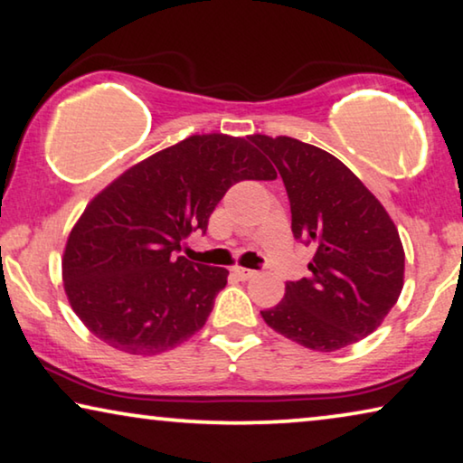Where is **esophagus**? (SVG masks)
<instances>
[{"instance_id":"esophagus-1","label":"esophagus","mask_w":463,"mask_h":463,"mask_svg":"<svg viewBox=\"0 0 463 463\" xmlns=\"http://www.w3.org/2000/svg\"><path fill=\"white\" fill-rule=\"evenodd\" d=\"M232 272H234V275H237V277L241 279V281H247V279L256 277V270H250V269H241V266H234Z\"/></svg>"}]
</instances>
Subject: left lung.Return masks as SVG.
<instances>
[{
  "label": "left lung",
  "instance_id": "left-lung-1",
  "mask_svg": "<svg viewBox=\"0 0 463 463\" xmlns=\"http://www.w3.org/2000/svg\"><path fill=\"white\" fill-rule=\"evenodd\" d=\"M250 140L281 174L294 237L315 247L310 277L285 283L262 318L277 334L334 353L380 327L401 296L405 250L399 231L350 169L323 148L289 136Z\"/></svg>",
  "mask_w": 463,
  "mask_h": 463
}]
</instances>
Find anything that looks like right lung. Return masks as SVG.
<instances>
[{
	"instance_id": "1",
	"label": "right lung",
	"mask_w": 463,
	"mask_h": 463,
	"mask_svg": "<svg viewBox=\"0 0 463 463\" xmlns=\"http://www.w3.org/2000/svg\"><path fill=\"white\" fill-rule=\"evenodd\" d=\"M247 138L194 134L126 169L90 201L62 256L71 308L110 348L151 356L203 327L229 270L175 258L241 180H275Z\"/></svg>"
}]
</instances>
